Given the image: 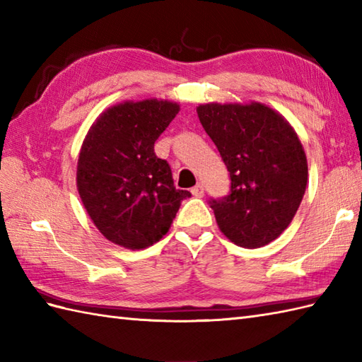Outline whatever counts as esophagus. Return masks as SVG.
<instances>
[{
  "mask_svg": "<svg viewBox=\"0 0 362 362\" xmlns=\"http://www.w3.org/2000/svg\"><path fill=\"white\" fill-rule=\"evenodd\" d=\"M191 193H193V196H196V197H202L205 191H204V187L201 185V183H197V185L191 189Z\"/></svg>",
  "mask_w": 362,
  "mask_h": 362,
  "instance_id": "obj_1",
  "label": "esophagus"
}]
</instances>
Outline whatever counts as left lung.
Masks as SVG:
<instances>
[{
    "instance_id": "8db88e82",
    "label": "left lung",
    "mask_w": 362,
    "mask_h": 362,
    "mask_svg": "<svg viewBox=\"0 0 362 362\" xmlns=\"http://www.w3.org/2000/svg\"><path fill=\"white\" fill-rule=\"evenodd\" d=\"M197 117L232 180L227 196L209 201L221 232L249 249L274 241L291 224L308 180L294 129L257 103L199 105Z\"/></svg>"
}]
</instances>
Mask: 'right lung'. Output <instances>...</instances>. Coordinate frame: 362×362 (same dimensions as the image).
I'll return each instance as SVG.
<instances>
[{
  "instance_id": "add662e5",
  "label": "right lung",
  "mask_w": 362,
  "mask_h": 362,
  "mask_svg": "<svg viewBox=\"0 0 362 362\" xmlns=\"http://www.w3.org/2000/svg\"><path fill=\"white\" fill-rule=\"evenodd\" d=\"M179 105L146 99L115 105L83 140L78 189L88 216L107 240L144 249L169 230L189 191L175 189L166 160L153 152Z\"/></svg>"
}]
</instances>
